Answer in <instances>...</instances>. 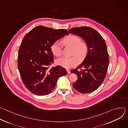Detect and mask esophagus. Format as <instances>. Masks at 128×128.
I'll return each instance as SVG.
<instances>
[{"label":"esophagus","instance_id":"esophagus-1","mask_svg":"<svg viewBox=\"0 0 128 128\" xmlns=\"http://www.w3.org/2000/svg\"><path fill=\"white\" fill-rule=\"evenodd\" d=\"M66 71H67V74H70V69H66Z\"/></svg>","mask_w":128,"mask_h":128}]
</instances>
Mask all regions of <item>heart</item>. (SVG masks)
I'll return each instance as SVG.
<instances>
[{
    "label": "heart",
    "instance_id": "b5f03b06",
    "mask_svg": "<svg viewBox=\"0 0 128 128\" xmlns=\"http://www.w3.org/2000/svg\"><path fill=\"white\" fill-rule=\"evenodd\" d=\"M62 42L65 46L72 48V54H74L77 57L74 56L69 58L62 57L58 59L56 61V63L58 65L65 68H70L78 64V58L81 60L86 55L88 50V46L86 42H81L80 38L78 36L69 35L65 38ZM62 44L59 42H56L51 46L52 52L56 57H60L62 54Z\"/></svg>",
    "mask_w": 128,
    "mask_h": 128
}]
</instances>
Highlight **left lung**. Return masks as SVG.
I'll return each mask as SVG.
<instances>
[{"mask_svg": "<svg viewBox=\"0 0 128 128\" xmlns=\"http://www.w3.org/2000/svg\"><path fill=\"white\" fill-rule=\"evenodd\" d=\"M68 33L79 36L88 48L82 62L71 71L78 76L72 86L81 93L92 92L102 84L107 71L109 59L105 42L96 30L88 27L72 28ZM82 68L83 70L80 69Z\"/></svg>", "mask_w": 128, "mask_h": 128, "instance_id": "8db88e82", "label": "left lung"}]
</instances>
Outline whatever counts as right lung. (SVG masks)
Returning <instances> with one entry per match:
<instances>
[{
    "label": "right lung",
    "mask_w": 128,
    "mask_h": 128,
    "mask_svg": "<svg viewBox=\"0 0 128 128\" xmlns=\"http://www.w3.org/2000/svg\"><path fill=\"white\" fill-rule=\"evenodd\" d=\"M66 29L54 30L37 26L27 33L19 50L18 67L27 88L34 94L46 95L55 87L59 78L67 71L60 66H49L54 63L52 45L65 35Z\"/></svg>",
    "instance_id": "obj_1"
}]
</instances>
